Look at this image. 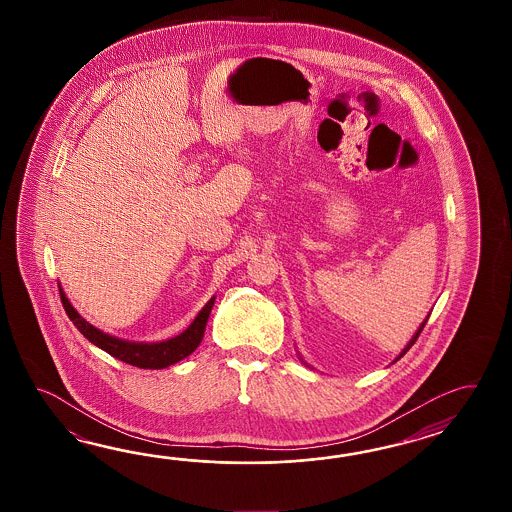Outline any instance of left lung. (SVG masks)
<instances>
[{
  "instance_id": "left-lung-1",
  "label": "left lung",
  "mask_w": 512,
  "mask_h": 512,
  "mask_svg": "<svg viewBox=\"0 0 512 512\" xmlns=\"http://www.w3.org/2000/svg\"><path fill=\"white\" fill-rule=\"evenodd\" d=\"M428 316H430V315H428ZM428 316H426L425 322H423V324H421V326H419V329H417V331H415L414 337L410 338V342H408V344H406V348H404L403 351H401V353H399V355H397V357H395V360H393V362H397V360L401 359V357H404V355H406V351H408V349H410V348H412V346H414L415 340H417V337H419V335H421V331H423V327H425L426 322H428ZM300 360H302V362H304L305 366H309V364H307V362H305V360L302 359V357H300ZM393 362H392V364H393Z\"/></svg>"
}]
</instances>
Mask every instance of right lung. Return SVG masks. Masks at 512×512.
<instances>
[{
    "instance_id": "right-lung-1",
    "label": "right lung",
    "mask_w": 512,
    "mask_h": 512,
    "mask_svg": "<svg viewBox=\"0 0 512 512\" xmlns=\"http://www.w3.org/2000/svg\"><path fill=\"white\" fill-rule=\"evenodd\" d=\"M60 298H62V304H64V309H66L67 316L71 318V322L91 344L104 349L111 357L131 364V366L142 368V370H163L179 360L186 359L190 353H194L203 340L208 316L216 302V296H212L205 307L197 313L194 322L177 337L161 340V342H131L124 338L113 337V335L100 331L98 327L91 326L86 318H82L77 309L67 300L62 287H60Z\"/></svg>"
}]
</instances>
